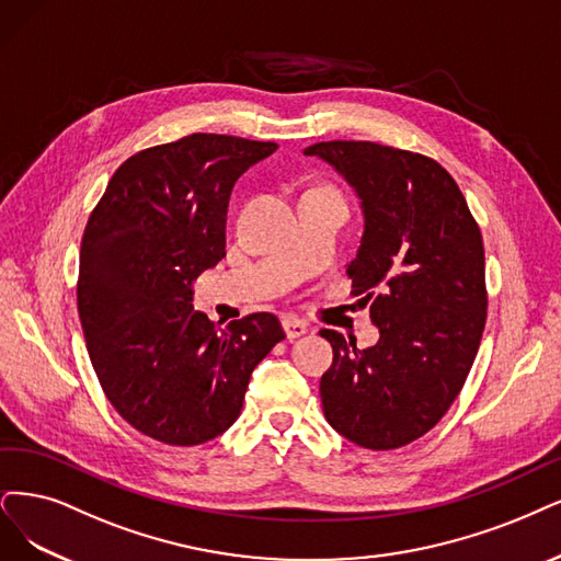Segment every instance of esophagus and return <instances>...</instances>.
Wrapping results in <instances>:
<instances>
[{
    "label": "esophagus",
    "mask_w": 561,
    "mask_h": 561,
    "mask_svg": "<svg viewBox=\"0 0 561 561\" xmlns=\"http://www.w3.org/2000/svg\"><path fill=\"white\" fill-rule=\"evenodd\" d=\"M282 325H284V333H286L288 340H298V337H302V335L307 333V330H309L307 323L300 321L298 317H284Z\"/></svg>",
    "instance_id": "obj_1"
}]
</instances>
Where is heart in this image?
Returning <instances> with one entry per match:
<instances>
[{"label":"heart","instance_id":"b5f03b06","mask_svg":"<svg viewBox=\"0 0 561 561\" xmlns=\"http://www.w3.org/2000/svg\"><path fill=\"white\" fill-rule=\"evenodd\" d=\"M307 194H325V196H340L333 186H312Z\"/></svg>","mask_w":561,"mask_h":561}]
</instances>
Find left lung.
<instances>
[{"instance_id":"1","label":"left lung","mask_w":561,"mask_h":561,"mask_svg":"<svg viewBox=\"0 0 561 561\" xmlns=\"http://www.w3.org/2000/svg\"><path fill=\"white\" fill-rule=\"evenodd\" d=\"M360 196L365 233L346 265L379 328L358 348L321 330L333 365L321 377L325 421L371 450L421 439L467 381L488 317L485 252L458 182L434 159L369 140L309 145Z\"/></svg>"}]
</instances>
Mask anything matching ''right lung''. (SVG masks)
I'll list each match as a JSON object with an SVG mask.
<instances>
[{
    "mask_svg": "<svg viewBox=\"0 0 561 561\" xmlns=\"http://www.w3.org/2000/svg\"><path fill=\"white\" fill-rule=\"evenodd\" d=\"M277 142L192 134L124 161L80 242L78 314L96 379L145 437L198 446L236 423L252 369L286 335L256 312L219 330L192 284L226 256L236 180Z\"/></svg>",
    "mask_w": 561,
    "mask_h": 561,
    "instance_id": "right-lung-1",
    "label": "right lung"
}]
</instances>
